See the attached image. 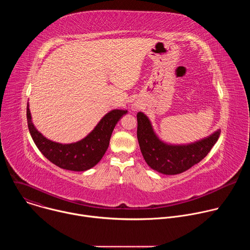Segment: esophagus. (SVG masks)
I'll return each mask as SVG.
<instances>
[{
    "mask_svg": "<svg viewBox=\"0 0 250 250\" xmlns=\"http://www.w3.org/2000/svg\"><path fill=\"white\" fill-rule=\"evenodd\" d=\"M132 109H135V106H132Z\"/></svg>",
    "mask_w": 250,
    "mask_h": 250,
    "instance_id": "esophagus-1",
    "label": "esophagus"
}]
</instances>
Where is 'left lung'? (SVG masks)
<instances>
[{
  "label": "left lung",
  "mask_w": 250,
  "mask_h": 250,
  "mask_svg": "<svg viewBox=\"0 0 250 250\" xmlns=\"http://www.w3.org/2000/svg\"><path fill=\"white\" fill-rule=\"evenodd\" d=\"M137 139L146 162L152 169L166 175H175L198 164L218 141L221 130L187 146H171L161 141L154 133L148 118L137 113Z\"/></svg>",
  "instance_id": "left-lung-1"
}]
</instances>
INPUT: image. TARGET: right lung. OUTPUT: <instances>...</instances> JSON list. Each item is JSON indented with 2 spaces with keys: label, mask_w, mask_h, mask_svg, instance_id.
Segmentation results:
<instances>
[{
  "label": "right lung",
  "mask_w": 250,
  "mask_h": 250,
  "mask_svg": "<svg viewBox=\"0 0 250 250\" xmlns=\"http://www.w3.org/2000/svg\"><path fill=\"white\" fill-rule=\"evenodd\" d=\"M125 110H113L106 114L96 127L82 140L70 145H62L44 137L31 123L26 108L27 125L30 135L40 151L56 166L71 171H86L94 167L109 147L112 132L119 120L126 114Z\"/></svg>",
  "instance_id": "add662e5"
}]
</instances>
